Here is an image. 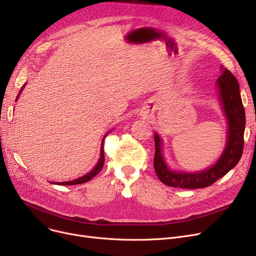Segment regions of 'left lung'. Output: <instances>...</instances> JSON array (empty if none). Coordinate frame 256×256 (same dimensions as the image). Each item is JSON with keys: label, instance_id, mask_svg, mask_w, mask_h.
Instances as JSON below:
<instances>
[{"label": "left lung", "instance_id": "1", "mask_svg": "<svg viewBox=\"0 0 256 256\" xmlns=\"http://www.w3.org/2000/svg\"><path fill=\"white\" fill-rule=\"evenodd\" d=\"M221 72L217 80V85L228 124L225 150L216 164L206 170L195 173L172 171L165 163L162 154L163 143L160 136L156 134L154 171L158 180L169 186L180 188V189H200V188L208 186L232 170L238 163L243 154L246 118L240 94V86L236 78L230 70L221 67Z\"/></svg>", "mask_w": 256, "mask_h": 256}]
</instances>
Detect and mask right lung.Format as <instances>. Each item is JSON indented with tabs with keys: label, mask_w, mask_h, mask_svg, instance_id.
<instances>
[{
	"label": "right lung",
	"mask_w": 256,
	"mask_h": 256,
	"mask_svg": "<svg viewBox=\"0 0 256 256\" xmlns=\"http://www.w3.org/2000/svg\"><path fill=\"white\" fill-rule=\"evenodd\" d=\"M24 87V85L22 86V88ZM22 88L20 90V93H18V98H16V100L18 98V96H20V94L22 93ZM106 136H104V138H106ZM104 138L102 139V147H100V160H98V163L96 164V166L94 167V169L93 170H91L89 173H87L86 176H82V178H76V180H70V182H59V184H62V186H70V184H84V182H89L92 178H94L96 176V174L98 173V172H100V170L102 169V167H104Z\"/></svg>",
	"instance_id": "right-lung-1"
}]
</instances>
